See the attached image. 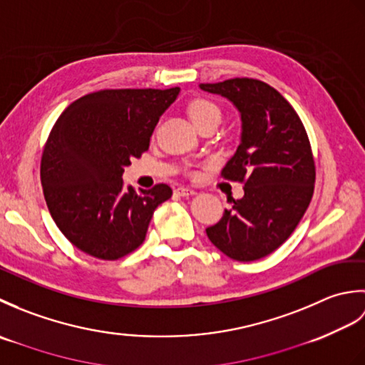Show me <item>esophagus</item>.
Here are the masks:
<instances>
[{
    "label": "esophagus",
    "mask_w": 365,
    "mask_h": 365,
    "mask_svg": "<svg viewBox=\"0 0 365 365\" xmlns=\"http://www.w3.org/2000/svg\"><path fill=\"white\" fill-rule=\"evenodd\" d=\"M174 192H175L177 196H183V197H188V196L196 195V191H192V190H190V188H185V187L177 188Z\"/></svg>",
    "instance_id": "34e87169"
}]
</instances>
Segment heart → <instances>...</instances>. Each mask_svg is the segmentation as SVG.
I'll list each match as a JSON object with an SVG mask.
<instances>
[{
  "label": "heart",
  "mask_w": 365,
  "mask_h": 365,
  "mask_svg": "<svg viewBox=\"0 0 365 365\" xmlns=\"http://www.w3.org/2000/svg\"><path fill=\"white\" fill-rule=\"evenodd\" d=\"M188 114L196 127L207 120H218L220 122V119H221L220 108L215 103H212L210 100H204V98L195 100V102H192L188 108Z\"/></svg>",
  "instance_id": "b5f03b06"
}]
</instances>
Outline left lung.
Segmentation results:
<instances>
[{
    "label": "left lung",
    "instance_id": "obj_1",
    "mask_svg": "<svg viewBox=\"0 0 365 365\" xmlns=\"http://www.w3.org/2000/svg\"><path fill=\"white\" fill-rule=\"evenodd\" d=\"M237 108L242 136L221 175L245 183V196L207 229L227 257L252 262L276 251L304 216L314 195L315 165L307 133L292 105L252 78L199 84Z\"/></svg>",
    "mask_w": 365,
    "mask_h": 365
}]
</instances>
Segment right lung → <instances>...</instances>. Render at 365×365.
Returning <instances> with one entry per match:
<instances>
[{
  "mask_svg": "<svg viewBox=\"0 0 365 365\" xmlns=\"http://www.w3.org/2000/svg\"><path fill=\"white\" fill-rule=\"evenodd\" d=\"M178 92L98 91L75 100L54 123L41 163L43 196L56 226L80 251L118 260L143 245L155 208L173 190L160 183L136 192L122 174L149 149Z\"/></svg>",
  "mask_w": 365,
  "mask_h": 365,
  "instance_id": "right-lung-1",
  "label": "right lung"
}]
</instances>
